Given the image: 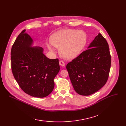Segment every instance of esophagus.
I'll return each mask as SVG.
<instances>
[{
  "label": "esophagus",
  "instance_id": "obj_1",
  "mask_svg": "<svg viewBox=\"0 0 126 126\" xmlns=\"http://www.w3.org/2000/svg\"><path fill=\"white\" fill-rule=\"evenodd\" d=\"M59 64L61 66H65V63L62 60H60L59 61Z\"/></svg>",
  "mask_w": 126,
  "mask_h": 126
}]
</instances>
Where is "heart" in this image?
I'll list each match as a JSON object with an SVG mask.
<instances>
[{"instance_id":"obj_1","label":"heart","mask_w":126,"mask_h":126,"mask_svg":"<svg viewBox=\"0 0 126 126\" xmlns=\"http://www.w3.org/2000/svg\"><path fill=\"white\" fill-rule=\"evenodd\" d=\"M87 37L83 31L76 30H65L52 35L50 39L51 43L59 48V52L64 59L70 60L76 57L83 49L86 43ZM48 49L54 52L51 44L47 43Z\"/></svg>"}]
</instances>
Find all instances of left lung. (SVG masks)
Returning a JSON list of instances; mask_svg holds the SVG:
<instances>
[{"mask_svg":"<svg viewBox=\"0 0 126 126\" xmlns=\"http://www.w3.org/2000/svg\"><path fill=\"white\" fill-rule=\"evenodd\" d=\"M66 65L73 87L82 95L93 94L106 83L111 55L106 40L99 33L89 46Z\"/></svg>","mask_w":126,"mask_h":126,"instance_id":"1","label":"left lung"}]
</instances>
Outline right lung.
<instances>
[{
  "mask_svg": "<svg viewBox=\"0 0 126 126\" xmlns=\"http://www.w3.org/2000/svg\"><path fill=\"white\" fill-rule=\"evenodd\" d=\"M32 40L23 30L13 44L11 68L20 87L32 96L44 97L54 89V79L60 70L59 59H50L41 47H32Z\"/></svg>",
  "mask_w": 126,
  "mask_h": 126,
  "instance_id": "obj_1",
  "label": "right lung"
}]
</instances>
